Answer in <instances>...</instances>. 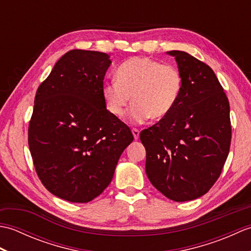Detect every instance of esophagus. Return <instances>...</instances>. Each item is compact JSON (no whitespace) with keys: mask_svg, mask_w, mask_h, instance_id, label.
Wrapping results in <instances>:
<instances>
[{"mask_svg":"<svg viewBox=\"0 0 251 251\" xmlns=\"http://www.w3.org/2000/svg\"><path fill=\"white\" fill-rule=\"evenodd\" d=\"M131 132H132V135H134L135 140H138V139H139V136H140V131H139V130L136 129V128H134V129H131Z\"/></svg>","mask_w":251,"mask_h":251,"instance_id":"obj_1","label":"esophagus"}]
</instances>
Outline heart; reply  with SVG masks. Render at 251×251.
I'll return each mask as SVG.
<instances>
[{"label": "heart", "instance_id": "heart-1", "mask_svg": "<svg viewBox=\"0 0 251 251\" xmlns=\"http://www.w3.org/2000/svg\"><path fill=\"white\" fill-rule=\"evenodd\" d=\"M181 89L182 77L175 67L148 57H134L121 63L115 79L103 85L102 98L106 110L116 119L124 115L132 101L128 121L141 124L150 117L161 120L167 116Z\"/></svg>", "mask_w": 251, "mask_h": 251}]
</instances>
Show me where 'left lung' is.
<instances>
[{"mask_svg":"<svg viewBox=\"0 0 251 251\" xmlns=\"http://www.w3.org/2000/svg\"><path fill=\"white\" fill-rule=\"evenodd\" d=\"M182 77L172 112L141 131L149 180L169 200L206 194L222 172L231 145L230 104L215 72L185 51L170 50Z\"/></svg>","mask_w":251,"mask_h":251,"instance_id":"1","label":"left lung"}]
</instances>
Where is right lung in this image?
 <instances>
[{"label":"right lung","instance_id":"right-lung-1","mask_svg":"<svg viewBox=\"0 0 251 251\" xmlns=\"http://www.w3.org/2000/svg\"><path fill=\"white\" fill-rule=\"evenodd\" d=\"M110 56L73 50L37 88L29 148L42 183L68 201L88 202L111 182L129 127L106 110L103 78Z\"/></svg>","mask_w":251,"mask_h":251}]
</instances>
